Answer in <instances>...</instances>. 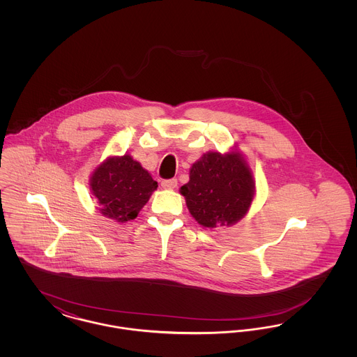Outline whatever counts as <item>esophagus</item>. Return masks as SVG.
I'll use <instances>...</instances> for the list:
<instances>
[{
	"instance_id": "esophagus-1",
	"label": "esophagus",
	"mask_w": 357,
	"mask_h": 357,
	"mask_svg": "<svg viewBox=\"0 0 357 357\" xmlns=\"http://www.w3.org/2000/svg\"><path fill=\"white\" fill-rule=\"evenodd\" d=\"M178 186V181L175 178H171V179H163L162 181V187L166 188V190H172L175 187Z\"/></svg>"
}]
</instances>
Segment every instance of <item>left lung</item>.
<instances>
[{
  "instance_id": "1",
  "label": "left lung",
  "mask_w": 357,
  "mask_h": 357,
  "mask_svg": "<svg viewBox=\"0 0 357 357\" xmlns=\"http://www.w3.org/2000/svg\"><path fill=\"white\" fill-rule=\"evenodd\" d=\"M186 204L204 227L215 229L239 221L255 195L252 172L237 153H204L190 170V181L181 187Z\"/></svg>"
}]
</instances>
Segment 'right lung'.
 <instances>
[{"label": "right lung", "instance_id": "1", "mask_svg": "<svg viewBox=\"0 0 357 357\" xmlns=\"http://www.w3.org/2000/svg\"><path fill=\"white\" fill-rule=\"evenodd\" d=\"M158 183L130 155L109 158L91 176V188L104 217L127 222L137 217Z\"/></svg>", "mask_w": 357, "mask_h": 357}]
</instances>
